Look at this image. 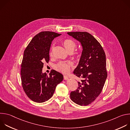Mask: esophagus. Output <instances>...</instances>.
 Listing matches in <instances>:
<instances>
[{"label":"esophagus","mask_w":130,"mask_h":130,"mask_svg":"<svg viewBox=\"0 0 130 130\" xmlns=\"http://www.w3.org/2000/svg\"><path fill=\"white\" fill-rule=\"evenodd\" d=\"M64 79L65 80H68V77L67 76H66V75H64Z\"/></svg>","instance_id":"34e87169"}]
</instances>
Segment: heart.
<instances>
[{
    "label": "heart",
    "mask_w": 130,
    "mask_h": 130,
    "mask_svg": "<svg viewBox=\"0 0 130 130\" xmlns=\"http://www.w3.org/2000/svg\"><path fill=\"white\" fill-rule=\"evenodd\" d=\"M63 44L68 51H72L76 47V43H75V42L70 39H67L64 40V41L63 42ZM50 54H52L51 51ZM74 54L77 57H78L79 56V52L76 51V52H75ZM71 65V63L70 62L61 61L59 62L58 64H57V65L55 66V67H56V69L58 70L61 72L67 73L70 70Z\"/></svg>",
    "instance_id": "heart-1"
}]
</instances>
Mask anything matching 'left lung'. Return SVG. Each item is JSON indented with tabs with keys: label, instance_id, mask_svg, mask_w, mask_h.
Masks as SVG:
<instances>
[{
	"label": "left lung",
	"instance_id": "1",
	"mask_svg": "<svg viewBox=\"0 0 130 130\" xmlns=\"http://www.w3.org/2000/svg\"><path fill=\"white\" fill-rule=\"evenodd\" d=\"M67 34L81 43L82 51L79 64L73 72L82 79L78 88L70 92L71 100L86 106L99 96L107 78L106 57L104 50L94 37L86 32H71Z\"/></svg>",
	"mask_w": 130,
	"mask_h": 130
}]
</instances>
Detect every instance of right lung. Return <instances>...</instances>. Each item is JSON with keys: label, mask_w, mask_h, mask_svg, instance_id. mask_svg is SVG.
I'll return each instance as SVG.
<instances>
[{"label": "right lung", "mask_w": 130, "mask_h": 130, "mask_svg": "<svg viewBox=\"0 0 130 130\" xmlns=\"http://www.w3.org/2000/svg\"><path fill=\"white\" fill-rule=\"evenodd\" d=\"M61 35L54 32H41L34 37L24 51L21 71L22 84L27 96L34 102L48 100L63 80L62 74L54 70L49 76L42 72L43 62L49 61L52 42Z\"/></svg>", "instance_id": "add662e5"}]
</instances>
